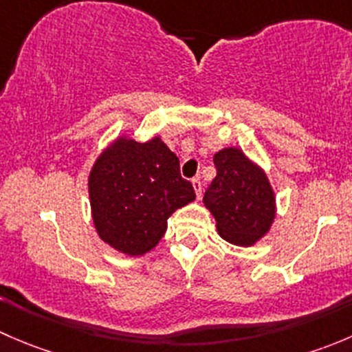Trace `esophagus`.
<instances>
[{
	"label": "esophagus",
	"mask_w": 352,
	"mask_h": 352,
	"mask_svg": "<svg viewBox=\"0 0 352 352\" xmlns=\"http://www.w3.org/2000/svg\"><path fill=\"white\" fill-rule=\"evenodd\" d=\"M192 187H194V192H196V196H197V199H199V197H201V192H202V184H201V180L194 179V180H192Z\"/></svg>",
	"instance_id": "1"
}]
</instances>
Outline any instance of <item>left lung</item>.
<instances>
[{
    "instance_id": "obj_1",
    "label": "left lung",
    "mask_w": 352,
    "mask_h": 352,
    "mask_svg": "<svg viewBox=\"0 0 352 352\" xmlns=\"http://www.w3.org/2000/svg\"><path fill=\"white\" fill-rule=\"evenodd\" d=\"M212 160L218 173L202 202L216 219L223 240L254 247L271 232L276 219L278 206L271 180L240 148H223Z\"/></svg>"
}]
</instances>
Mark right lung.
I'll use <instances>...</instances> for the list:
<instances>
[{
    "mask_svg": "<svg viewBox=\"0 0 352 352\" xmlns=\"http://www.w3.org/2000/svg\"><path fill=\"white\" fill-rule=\"evenodd\" d=\"M88 196L97 235L131 257L153 250L170 216L196 199L162 138L140 143L126 134L97 156L88 173Z\"/></svg>",
    "mask_w": 352,
    "mask_h": 352,
    "instance_id": "1",
    "label": "right lung"
}]
</instances>
